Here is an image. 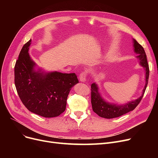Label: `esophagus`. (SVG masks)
Here are the masks:
<instances>
[{
  "label": "esophagus",
  "mask_w": 158,
  "mask_h": 158,
  "mask_svg": "<svg viewBox=\"0 0 158 158\" xmlns=\"http://www.w3.org/2000/svg\"><path fill=\"white\" fill-rule=\"evenodd\" d=\"M86 73L85 72H82L81 73V74H80V77H79V80L80 82H85V78H86Z\"/></svg>",
  "instance_id": "esophagus-1"
}]
</instances>
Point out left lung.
<instances>
[{"label":"left lung","instance_id":"obj_1","mask_svg":"<svg viewBox=\"0 0 158 158\" xmlns=\"http://www.w3.org/2000/svg\"><path fill=\"white\" fill-rule=\"evenodd\" d=\"M134 52L136 54V58L139 60V64L145 70V85L142 90L140 96L134 101L128 102L127 103L122 105H117L114 103L107 102L99 92V87L98 84L94 82L91 85V102L93 111L98 114L99 117L106 118H113L123 115L128 112L135 109L139 104L144 94L146 89L148 78H149V66L148 64L146 55L143 47L133 39Z\"/></svg>","mask_w":158,"mask_h":158}]
</instances>
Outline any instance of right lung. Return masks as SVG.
<instances>
[{
	"mask_svg": "<svg viewBox=\"0 0 158 158\" xmlns=\"http://www.w3.org/2000/svg\"><path fill=\"white\" fill-rule=\"evenodd\" d=\"M31 40L23 46L14 67V83L21 101L30 111L44 117H55L66 109L71 88L78 83L75 73L45 72L28 53Z\"/></svg>",
	"mask_w": 158,
	"mask_h": 158,
	"instance_id": "obj_1",
	"label": "right lung"
}]
</instances>
